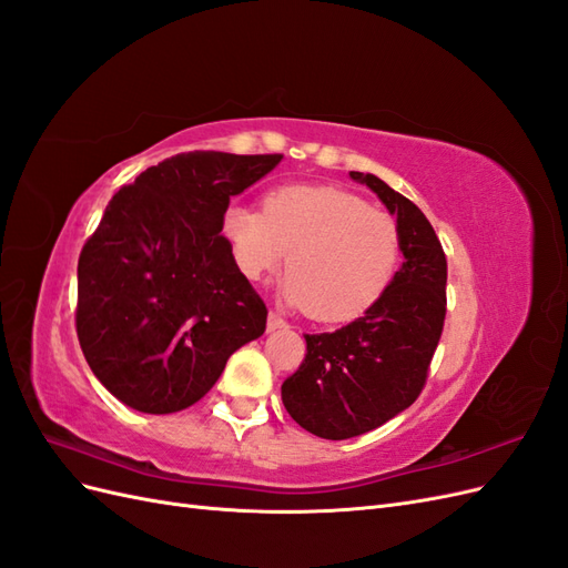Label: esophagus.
Segmentation results:
<instances>
[{
  "label": "esophagus",
  "mask_w": 568,
  "mask_h": 568,
  "mask_svg": "<svg viewBox=\"0 0 568 568\" xmlns=\"http://www.w3.org/2000/svg\"><path fill=\"white\" fill-rule=\"evenodd\" d=\"M288 322L282 320L277 313H270L267 315V332H277V329H286Z\"/></svg>",
  "instance_id": "esophagus-1"
}]
</instances>
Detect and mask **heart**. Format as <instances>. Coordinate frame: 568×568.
<instances>
[{
    "mask_svg": "<svg viewBox=\"0 0 568 568\" xmlns=\"http://www.w3.org/2000/svg\"><path fill=\"white\" fill-rule=\"evenodd\" d=\"M222 234L248 280L277 270L288 252L282 294L320 322L369 313L403 255L395 217L334 186H280L263 199V211L230 205Z\"/></svg>",
    "mask_w": 568,
    "mask_h": 568,
    "instance_id": "1",
    "label": "heart"
}]
</instances>
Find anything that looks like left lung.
Wrapping results in <instances>:
<instances>
[{
	"instance_id": "obj_1",
	"label": "left lung",
	"mask_w": 568,
	"mask_h": 568,
	"mask_svg": "<svg viewBox=\"0 0 568 568\" xmlns=\"http://www.w3.org/2000/svg\"><path fill=\"white\" fill-rule=\"evenodd\" d=\"M351 178L398 217L405 261L369 313L332 334H305V359L282 384L288 415L326 440L363 436L415 403L445 322L448 261L432 222L376 175Z\"/></svg>"
}]
</instances>
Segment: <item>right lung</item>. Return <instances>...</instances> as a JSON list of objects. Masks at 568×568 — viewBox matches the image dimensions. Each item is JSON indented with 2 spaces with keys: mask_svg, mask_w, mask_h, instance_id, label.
<instances>
[{
  "mask_svg": "<svg viewBox=\"0 0 568 568\" xmlns=\"http://www.w3.org/2000/svg\"><path fill=\"white\" fill-rule=\"evenodd\" d=\"M282 153L189 151L118 189L78 261L75 329L120 403L170 415L201 400L267 307L222 236L230 199Z\"/></svg>",
  "mask_w": 568,
  "mask_h": 568,
  "instance_id": "right-lung-1",
  "label": "right lung"
}]
</instances>
